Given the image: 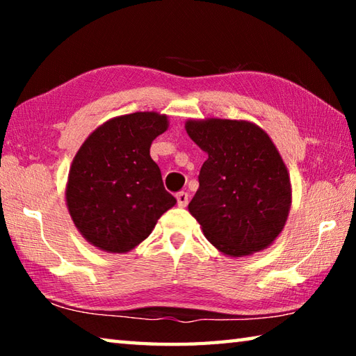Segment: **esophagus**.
I'll list each match as a JSON object with an SVG mask.
<instances>
[{"label":"esophagus","instance_id":"34e87169","mask_svg":"<svg viewBox=\"0 0 356 356\" xmlns=\"http://www.w3.org/2000/svg\"><path fill=\"white\" fill-rule=\"evenodd\" d=\"M176 200H177L179 207H186V204H188L190 196H188V193H185V191H180V193H177Z\"/></svg>","mask_w":356,"mask_h":356}]
</instances>
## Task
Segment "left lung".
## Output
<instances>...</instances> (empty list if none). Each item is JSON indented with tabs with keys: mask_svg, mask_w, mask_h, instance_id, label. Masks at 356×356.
I'll return each instance as SVG.
<instances>
[{
	"mask_svg": "<svg viewBox=\"0 0 356 356\" xmlns=\"http://www.w3.org/2000/svg\"><path fill=\"white\" fill-rule=\"evenodd\" d=\"M185 130L209 155L188 204L204 236L231 257L268 248L292 206L291 177L272 138L243 119H188Z\"/></svg>",
	"mask_w": 356,
	"mask_h": 356,
	"instance_id": "obj_1",
	"label": "left lung"
}]
</instances>
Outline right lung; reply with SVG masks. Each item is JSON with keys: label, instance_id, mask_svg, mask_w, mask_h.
<instances>
[{"label": "right lung", "instance_id": "add662e5", "mask_svg": "<svg viewBox=\"0 0 356 356\" xmlns=\"http://www.w3.org/2000/svg\"><path fill=\"white\" fill-rule=\"evenodd\" d=\"M166 114L138 111L99 125L74 156L65 204L78 232L105 252H127L154 231L176 197L165 190L150 144Z\"/></svg>", "mask_w": 356, "mask_h": 356}]
</instances>
